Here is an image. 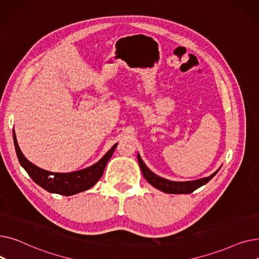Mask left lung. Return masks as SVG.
Returning <instances> with one entry per match:
<instances>
[{
	"mask_svg": "<svg viewBox=\"0 0 259 259\" xmlns=\"http://www.w3.org/2000/svg\"><path fill=\"white\" fill-rule=\"evenodd\" d=\"M138 160H139V165L142 170V173L144 175L145 180L152 185L154 188L160 190V191L169 193V194H190L192 193L194 190L198 189L199 187L206 185L210 180H212L216 173L220 171L222 167L219 168V170H216L213 174H211L208 178H202L199 180L195 181H188V182H174V181H169L164 178H160V176L156 175L153 173L150 169H149L145 162L143 161L140 153H138Z\"/></svg>",
	"mask_w": 259,
	"mask_h": 259,
	"instance_id": "left-lung-1",
	"label": "left lung"
}]
</instances>
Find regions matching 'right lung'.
Returning <instances> with one entry per match:
<instances>
[{
	"instance_id": "add662e5",
	"label": "right lung",
	"mask_w": 259,
	"mask_h": 259,
	"mask_svg": "<svg viewBox=\"0 0 259 259\" xmlns=\"http://www.w3.org/2000/svg\"><path fill=\"white\" fill-rule=\"evenodd\" d=\"M12 135L18 159L21 166L25 169L27 173H28L32 181L50 193H57L65 196H70L79 192L86 191V190L92 188L97 184L99 180L102 178L107 162L112 156L117 146V143L113 145L110 150H109L98 162H95V164H93L90 167L73 172L58 173L44 170L35 166L31 161L27 159L19 147L15 130L12 131Z\"/></svg>"
}]
</instances>
